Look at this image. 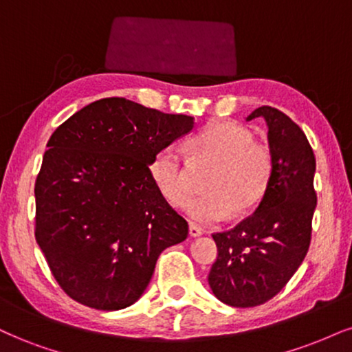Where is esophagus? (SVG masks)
Wrapping results in <instances>:
<instances>
[{
    "label": "esophagus",
    "mask_w": 352,
    "mask_h": 352,
    "mask_svg": "<svg viewBox=\"0 0 352 352\" xmlns=\"http://www.w3.org/2000/svg\"><path fill=\"white\" fill-rule=\"evenodd\" d=\"M189 235L192 238L202 235V228L197 227V225H189Z\"/></svg>",
    "instance_id": "34e87169"
}]
</instances>
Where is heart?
<instances>
[{
  "mask_svg": "<svg viewBox=\"0 0 352 352\" xmlns=\"http://www.w3.org/2000/svg\"><path fill=\"white\" fill-rule=\"evenodd\" d=\"M196 153L214 160L215 168L204 183V192L189 197L183 212L192 222L217 223L232 209L245 214L261 201L272 175V158L253 133L236 122L207 125L190 142ZM150 177L171 206H181L189 194L184 164L176 145L160 146L148 164Z\"/></svg>",
  "mask_w": 352,
  "mask_h": 352,
  "instance_id": "obj_1",
  "label": "heart"
}]
</instances>
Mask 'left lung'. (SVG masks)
I'll return each instance as SVG.
<instances>
[{"instance_id": "1", "label": "left lung", "mask_w": 352, "mask_h": 352, "mask_svg": "<svg viewBox=\"0 0 352 352\" xmlns=\"http://www.w3.org/2000/svg\"><path fill=\"white\" fill-rule=\"evenodd\" d=\"M258 117L267 125L269 186L248 219L212 235L219 256L209 285L220 302L240 309L267 302L296 274L309 251L316 207L315 155L303 130L274 107H258L246 120Z\"/></svg>"}]
</instances>
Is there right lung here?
Instances as JSON below:
<instances>
[{
	"instance_id": "right-lung-1",
	"label": "right lung",
	"mask_w": 352,
	"mask_h": 352,
	"mask_svg": "<svg viewBox=\"0 0 352 352\" xmlns=\"http://www.w3.org/2000/svg\"><path fill=\"white\" fill-rule=\"evenodd\" d=\"M194 127L106 98L65 120L47 143L36 188V240L67 296L96 310L135 303L168 246L188 238V222L150 177L160 146Z\"/></svg>"
}]
</instances>
